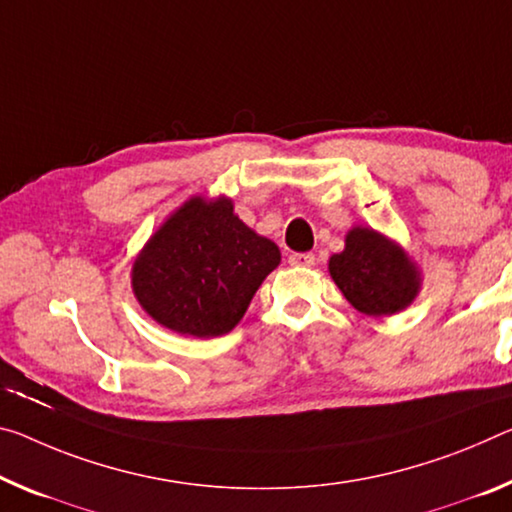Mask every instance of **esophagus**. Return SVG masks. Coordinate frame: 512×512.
I'll list each match as a JSON object with an SVG mask.
<instances>
[{"label":"esophagus","instance_id":"esophagus-1","mask_svg":"<svg viewBox=\"0 0 512 512\" xmlns=\"http://www.w3.org/2000/svg\"><path fill=\"white\" fill-rule=\"evenodd\" d=\"M289 264H294V266H314L316 264V257L312 253H294V255H289Z\"/></svg>","mask_w":512,"mask_h":512}]
</instances>
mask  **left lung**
Returning a JSON list of instances; mask_svg holds the SVG:
<instances>
[{
  "label": "left lung",
  "mask_w": 512,
  "mask_h": 512,
  "mask_svg": "<svg viewBox=\"0 0 512 512\" xmlns=\"http://www.w3.org/2000/svg\"><path fill=\"white\" fill-rule=\"evenodd\" d=\"M328 271L348 303L367 316L399 314L421 291L415 259L373 227H351L342 253L328 259Z\"/></svg>",
  "instance_id": "8db88e82"
}]
</instances>
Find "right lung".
<instances>
[{
    "label": "right lung",
    "instance_id": "obj_1",
    "mask_svg": "<svg viewBox=\"0 0 512 512\" xmlns=\"http://www.w3.org/2000/svg\"><path fill=\"white\" fill-rule=\"evenodd\" d=\"M280 248L234 214L227 196H191L145 241L132 264L143 312L184 337H221L280 264Z\"/></svg>",
    "mask_w": 512,
    "mask_h": 512
}]
</instances>
